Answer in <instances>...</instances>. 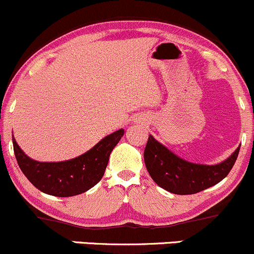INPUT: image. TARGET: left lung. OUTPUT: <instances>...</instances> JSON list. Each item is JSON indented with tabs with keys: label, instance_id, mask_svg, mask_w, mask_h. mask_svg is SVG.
<instances>
[{
	"label": "left lung",
	"instance_id": "1",
	"mask_svg": "<svg viewBox=\"0 0 254 254\" xmlns=\"http://www.w3.org/2000/svg\"><path fill=\"white\" fill-rule=\"evenodd\" d=\"M239 150L240 146L225 162L203 165L182 159L150 135L144 160L152 180L160 188L177 195H191L221 182L233 168Z\"/></svg>",
	"mask_w": 254,
	"mask_h": 254
}]
</instances>
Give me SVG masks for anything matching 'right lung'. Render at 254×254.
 <instances>
[{
  "label": "right lung",
  "instance_id": "1",
  "mask_svg": "<svg viewBox=\"0 0 254 254\" xmlns=\"http://www.w3.org/2000/svg\"><path fill=\"white\" fill-rule=\"evenodd\" d=\"M125 130L119 129L97 142L82 156L58 163H43L26 156L13 136L14 153L21 171L37 189L58 197L85 192L103 177L109 156Z\"/></svg>",
  "mask_w": 254,
  "mask_h": 254
}]
</instances>
